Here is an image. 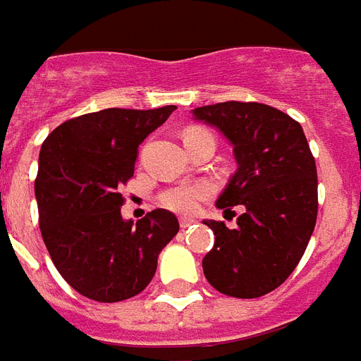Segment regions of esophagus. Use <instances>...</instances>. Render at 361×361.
<instances>
[{
	"mask_svg": "<svg viewBox=\"0 0 361 361\" xmlns=\"http://www.w3.org/2000/svg\"><path fill=\"white\" fill-rule=\"evenodd\" d=\"M178 224H180V229H186V227L192 226L194 219H190V217H180V219H178Z\"/></svg>",
	"mask_w": 361,
	"mask_h": 361,
	"instance_id": "34e87169",
	"label": "esophagus"
}]
</instances>
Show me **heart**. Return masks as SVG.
<instances>
[{
    "mask_svg": "<svg viewBox=\"0 0 361 361\" xmlns=\"http://www.w3.org/2000/svg\"><path fill=\"white\" fill-rule=\"evenodd\" d=\"M204 130L190 128L186 134H200ZM185 134V135H186ZM212 194V186L206 183H194V185H178L173 188H167L165 192H161L159 204L167 209L178 212V214H192L198 208L204 198H208Z\"/></svg>",
    "mask_w": 361,
    "mask_h": 361,
    "instance_id": "heart-1",
    "label": "heart"
}]
</instances>
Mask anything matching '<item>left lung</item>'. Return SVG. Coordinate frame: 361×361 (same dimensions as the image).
<instances>
[{"instance_id": "1", "label": "left lung", "mask_w": 361, "mask_h": 361, "mask_svg": "<svg viewBox=\"0 0 361 361\" xmlns=\"http://www.w3.org/2000/svg\"><path fill=\"white\" fill-rule=\"evenodd\" d=\"M194 118L233 145L237 171L216 206H241L237 227L204 221L216 241L202 260L217 291L252 299L282 286L307 249L317 224V167L299 122L260 103L208 104Z\"/></svg>"}]
</instances>
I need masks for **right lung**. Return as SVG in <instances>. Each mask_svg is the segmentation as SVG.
Segmentation results:
<instances>
[{"instance_id":"add662e5","label":"right lung","mask_w":361,"mask_h":361,"mask_svg":"<svg viewBox=\"0 0 361 361\" xmlns=\"http://www.w3.org/2000/svg\"><path fill=\"white\" fill-rule=\"evenodd\" d=\"M175 109L89 112L42 144L35 180L40 233L54 267L85 298L114 303L144 291L159 252L178 233L167 209L135 224L120 214V188L134 176L137 147Z\"/></svg>"}]
</instances>
